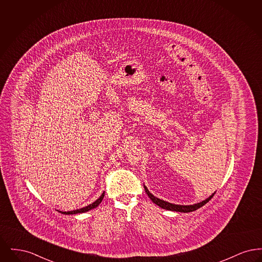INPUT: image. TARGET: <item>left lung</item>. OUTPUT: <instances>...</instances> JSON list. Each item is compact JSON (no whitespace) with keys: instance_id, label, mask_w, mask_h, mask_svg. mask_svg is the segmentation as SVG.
I'll return each mask as SVG.
<instances>
[{"instance_id":"left-lung-1","label":"left lung","mask_w":262,"mask_h":262,"mask_svg":"<svg viewBox=\"0 0 262 262\" xmlns=\"http://www.w3.org/2000/svg\"><path fill=\"white\" fill-rule=\"evenodd\" d=\"M143 187H144V189H145L147 195L149 196L150 200H152V201H153L156 205H158L159 207H161L163 209H166V210H170V211L184 212V213L195 211L196 209H199L201 206H203L204 204H206L209 200H211L212 198H213V195H214L215 192H216V191H215L214 193H212L210 196H208L206 200H202V201H200L199 203H194V204H190V205H181V204L170 203V202H168V201H166V200H160V199L154 196V195L150 192L149 190H148V188L146 187L145 185H144Z\"/></svg>"}]
</instances>
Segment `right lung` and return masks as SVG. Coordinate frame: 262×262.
Segmentation results:
<instances>
[{"mask_svg":"<svg viewBox=\"0 0 262 262\" xmlns=\"http://www.w3.org/2000/svg\"><path fill=\"white\" fill-rule=\"evenodd\" d=\"M104 195H105V191H103V193L100 195V198L98 200H95L93 203L89 204V205L85 206V207H82V208H79V209H75V210H72V211H60V210H58V211L60 212V213H62V214H67V215H70V214H77V213H84V212L89 211V210H91V209L96 208V207L99 205L100 203H101V201L103 200Z\"/></svg>","mask_w":262,"mask_h":262,"instance_id":"obj_1","label":"right lung"}]
</instances>
